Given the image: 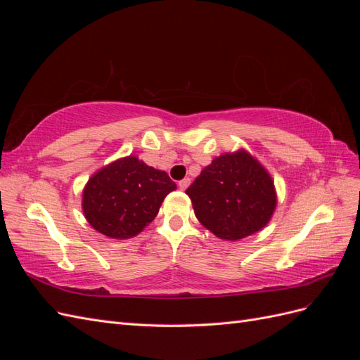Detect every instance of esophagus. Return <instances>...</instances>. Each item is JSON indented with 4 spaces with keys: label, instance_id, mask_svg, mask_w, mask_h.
Returning <instances> with one entry per match:
<instances>
[{
    "label": "esophagus",
    "instance_id": "esophagus-1",
    "mask_svg": "<svg viewBox=\"0 0 360 360\" xmlns=\"http://www.w3.org/2000/svg\"><path fill=\"white\" fill-rule=\"evenodd\" d=\"M189 184H191V180H189V179H183V180L179 181V189H180V191H186Z\"/></svg>",
    "mask_w": 360,
    "mask_h": 360
}]
</instances>
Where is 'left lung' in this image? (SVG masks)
Returning a JSON list of instances; mask_svg holds the SVG:
<instances>
[{
    "instance_id": "left-lung-1",
    "label": "left lung",
    "mask_w": 360,
    "mask_h": 360,
    "mask_svg": "<svg viewBox=\"0 0 360 360\" xmlns=\"http://www.w3.org/2000/svg\"><path fill=\"white\" fill-rule=\"evenodd\" d=\"M186 193L197 219L230 242L263 230L276 207L274 180L246 150L213 159Z\"/></svg>"
}]
</instances>
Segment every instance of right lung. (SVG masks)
<instances>
[{"label":"right lung","mask_w":360,"mask_h":360,"mask_svg":"<svg viewBox=\"0 0 360 360\" xmlns=\"http://www.w3.org/2000/svg\"><path fill=\"white\" fill-rule=\"evenodd\" d=\"M165 171L136 156L114 160L94 172L82 192L85 219L110 238H130L155 219L167 195L176 191Z\"/></svg>","instance_id":"right-lung-1"}]
</instances>
